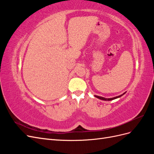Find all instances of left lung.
Wrapping results in <instances>:
<instances>
[{"mask_svg": "<svg viewBox=\"0 0 154 154\" xmlns=\"http://www.w3.org/2000/svg\"><path fill=\"white\" fill-rule=\"evenodd\" d=\"M125 94V92L123 93V94H122V95L118 96H116V97H112V98H105V97L98 96H95V97H97V98H99V99H100V100H105V101L108 100V101H110V100H115V99H116V98H118V97H121V96H123V94Z\"/></svg>", "mask_w": 154, "mask_h": 154, "instance_id": "left-lung-1", "label": "left lung"}]
</instances>
